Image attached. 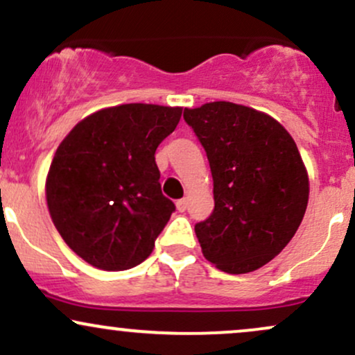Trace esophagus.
<instances>
[{"label":"esophagus","instance_id":"34e87169","mask_svg":"<svg viewBox=\"0 0 355 355\" xmlns=\"http://www.w3.org/2000/svg\"><path fill=\"white\" fill-rule=\"evenodd\" d=\"M187 205H189V202H187V198H182V200H177V210H178V211H185V210H187Z\"/></svg>","mask_w":355,"mask_h":355}]
</instances>
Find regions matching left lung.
<instances>
[{"mask_svg":"<svg viewBox=\"0 0 355 355\" xmlns=\"http://www.w3.org/2000/svg\"><path fill=\"white\" fill-rule=\"evenodd\" d=\"M207 152L215 209L195 225L202 254L227 274H248L291 242L309 202L294 138L275 118L230 101L185 108Z\"/></svg>","mask_w":355,"mask_h":355,"instance_id":"left-lung-1","label":"left lung"}]
</instances>
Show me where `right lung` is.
<instances>
[{
    "mask_svg": "<svg viewBox=\"0 0 355 355\" xmlns=\"http://www.w3.org/2000/svg\"><path fill=\"white\" fill-rule=\"evenodd\" d=\"M182 110L148 103L98 110L56 148L44 185L48 210L61 239L89 266L126 270L152 254L175 210L162 193L155 152Z\"/></svg>",
    "mask_w": 355,
    "mask_h": 355,
    "instance_id": "1",
    "label": "right lung"
}]
</instances>
